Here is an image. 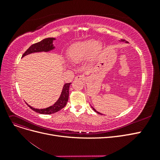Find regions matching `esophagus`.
<instances>
[{
    "instance_id": "obj_1",
    "label": "esophagus",
    "mask_w": 160,
    "mask_h": 160,
    "mask_svg": "<svg viewBox=\"0 0 160 160\" xmlns=\"http://www.w3.org/2000/svg\"><path fill=\"white\" fill-rule=\"evenodd\" d=\"M76 80H84L85 77L82 75H77L75 78Z\"/></svg>"
}]
</instances>
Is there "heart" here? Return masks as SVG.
I'll list each match as a JSON object with an SVG mask.
<instances>
[{
	"label": "heart",
	"instance_id": "1",
	"mask_svg": "<svg viewBox=\"0 0 160 160\" xmlns=\"http://www.w3.org/2000/svg\"><path fill=\"white\" fill-rule=\"evenodd\" d=\"M101 49V45L94 40H86L77 42L72 44L67 50V57L74 63H77L85 59L89 55L94 57Z\"/></svg>",
	"mask_w": 160,
	"mask_h": 160
}]
</instances>
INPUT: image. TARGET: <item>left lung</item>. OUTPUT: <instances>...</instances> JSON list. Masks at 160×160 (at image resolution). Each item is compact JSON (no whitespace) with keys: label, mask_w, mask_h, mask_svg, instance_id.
I'll list each match as a JSON object with an SVG mask.
<instances>
[{"label":"left lung","mask_w":160,"mask_h":160,"mask_svg":"<svg viewBox=\"0 0 160 160\" xmlns=\"http://www.w3.org/2000/svg\"><path fill=\"white\" fill-rule=\"evenodd\" d=\"M125 41V40H123V39H122V40H121V41ZM126 42H127V41H126ZM91 108H92V109H93V111H95V112H96L97 113H98V114H101V115H102V114H101V113H100L99 112H98V111H96V110H95V109H94V108H93V107H91Z\"/></svg>","instance_id":"1"}]
</instances>
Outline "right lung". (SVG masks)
I'll return each mask as SVG.
<instances>
[{
	"label": "right lung",
	"instance_id": "right-lung-1",
	"mask_svg": "<svg viewBox=\"0 0 160 160\" xmlns=\"http://www.w3.org/2000/svg\"><path fill=\"white\" fill-rule=\"evenodd\" d=\"M55 40V38H47L45 39L42 40L41 41L35 43V44L32 45L28 49L24 52L22 57H25V55H29L31 53L33 52H48L50 51L52 49H55V47L53 46L52 42ZM71 83H65L62 88L61 94L59 97V99H58L56 102L52 105L50 106L49 108H47L45 109H35L32 108L29 105H27L31 109L35 111V112L41 113V114H52L57 112V111H60L66 105L67 101L69 99V86Z\"/></svg>",
	"mask_w": 160,
	"mask_h": 160
}]
</instances>
